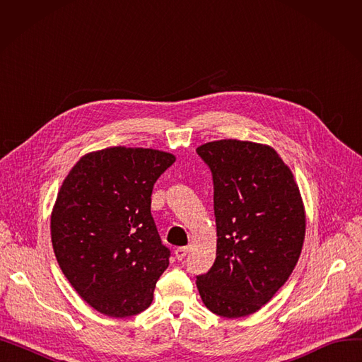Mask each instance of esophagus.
Wrapping results in <instances>:
<instances>
[{
	"instance_id": "34e87169",
	"label": "esophagus",
	"mask_w": 362,
	"mask_h": 362,
	"mask_svg": "<svg viewBox=\"0 0 362 362\" xmlns=\"http://www.w3.org/2000/svg\"><path fill=\"white\" fill-rule=\"evenodd\" d=\"M175 254H176V258H177L179 261H182V259L187 255V246H180V248H177V250L175 251Z\"/></svg>"
}]
</instances>
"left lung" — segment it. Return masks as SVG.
<instances>
[{
	"instance_id": "left-lung-1",
	"label": "left lung",
	"mask_w": 362,
	"mask_h": 362,
	"mask_svg": "<svg viewBox=\"0 0 362 362\" xmlns=\"http://www.w3.org/2000/svg\"><path fill=\"white\" fill-rule=\"evenodd\" d=\"M214 185L217 254L197 276L211 313L238 318L265 305L292 274L305 238V211L291 168L261 144L201 145Z\"/></svg>"
}]
</instances>
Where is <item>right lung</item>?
<instances>
[{"label":"right lung","instance_id":"right-lung-1","mask_svg":"<svg viewBox=\"0 0 362 362\" xmlns=\"http://www.w3.org/2000/svg\"><path fill=\"white\" fill-rule=\"evenodd\" d=\"M175 161L157 149L107 148L82 157L60 187L54 254L74 291L101 314L132 317L151 305L170 258L151 195Z\"/></svg>","mask_w":362,"mask_h":362}]
</instances>
